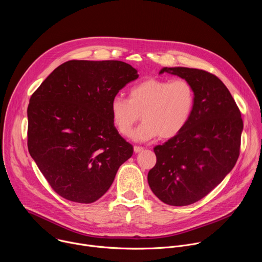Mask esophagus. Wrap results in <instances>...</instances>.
Instances as JSON below:
<instances>
[{"mask_svg": "<svg viewBox=\"0 0 262 262\" xmlns=\"http://www.w3.org/2000/svg\"><path fill=\"white\" fill-rule=\"evenodd\" d=\"M143 147H140V146H135L134 147V151L136 152V154H139V152H141V151H143Z\"/></svg>", "mask_w": 262, "mask_h": 262, "instance_id": "esophagus-1", "label": "esophagus"}]
</instances>
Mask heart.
<instances>
[{
	"mask_svg": "<svg viewBox=\"0 0 262 262\" xmlns=\"http://www.w3.org/2000/svg\"><path fill=\"white\" fill-rule=\"evenodd\" d=\"M195 107V92L183 79H147L128 91V99L115 96L110 103L112 123L117 132L127 137L134 125L144 122L135 130L133 138L148 141L156 137L171 139L188 125Z\"/></svg>",
	"mask_w": 262,
	"mask_h": 262,
	"instance_id": "1",
	"label": "heart"
}]
</instances>
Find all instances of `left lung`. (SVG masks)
<instances>
[{"label": "left lung", "instance_id": "left-lung-1", "mask_svg": "<svg viewBox=\"0 0 262 262\" xmlns=\"http://www.w3.org/2000/svg\"><path fill=\"white\" fill-rule=\"evenodd\" d=\"M164 72L192 85L195 107L181 133L155 147L157 164L147 178L161 201L185 206L205 197L233 169L244 123L232 95L214 74L188 67H164Z\"/></svg>", "mask_w": 262, "mask_h": 262}]
</instances>
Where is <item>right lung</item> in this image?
<instances>
[{"instance_id":"add662e5","label":"right lung","mask_w":262,"mask_h":262,"mask_svg":"<svg viewBox=\"0 0 262 262\" xmlns=\"http://www.w3.org/2000/svg\"><path fill=\"white\" fill-rule=\"evenodd\" d=\"M139 78L122 61L71 60L58 66L31 96L28 148L61 197L92 203L110 189L134 152L112 123L110 103Z\"/></svg>"}]
</instances>
